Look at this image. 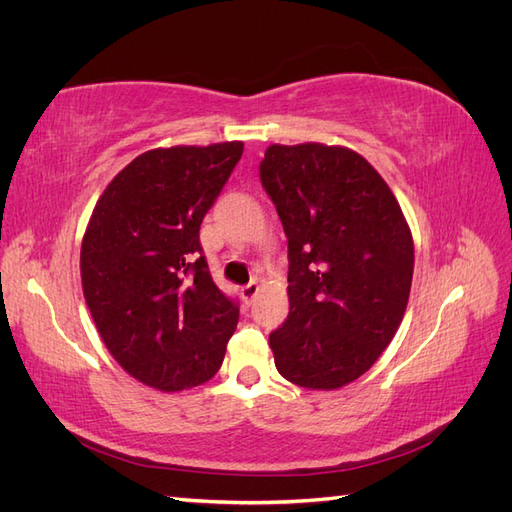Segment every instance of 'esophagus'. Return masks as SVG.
<instances>
[{
	"label": "esophagus",
	"mask_w": 512,
	"mask_h": 512,
	"mask_svg": "<svg viewBox=\"0 0 512 512\" xmlns=\"http://www.w3.org/2000/svg\"><path fill=\"white\" fill-rule=\"evenodd\" d=\"M260 292V284L254 280V282H250L247 286H243V290H241V294H243V299H245V303L250 305L254 299H256V294Z\"/></svg>",
	"instance_id": "obj_1"
}]
</instances>
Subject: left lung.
Wrapping results in <instances>:
<instances>
[{
	"mask_svg": "<svg viewBox=\"0 0 512 512\" xmlns=\"http://www.w3.org/2000/svg\"><path fill=\"white\" fill-rule=\"evenodd\" d=\"M260 181L288 237L290 312L269 335L275 367L303 389H342L404 318L410 226L378 170L348 147L271 145Z\"/></svg>",
	"mask_w": 512,
	"mask_h": 512,
	"instance_id": "left-lung-1",
	"label": "left lung"
}]
</instances>
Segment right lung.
<instances>
[{
    "instance_id": "add662e5",
    "label": "right lung",
    "mask_w": 512,
    "mask_h": 512,
    "mask_svg": "<svg viewBox=\"0 0 512 512\" xmlns=\"http://www.w3.org/2000/svg\"><path fill=\"white\" fill-rule=\"evenodd\" d=\"M243 143L141 153L106 185L81 245L91 318L113 359L164 393L213 378L239 307L215 286L198 230Z\"/></svg>"
}]
</instances>
